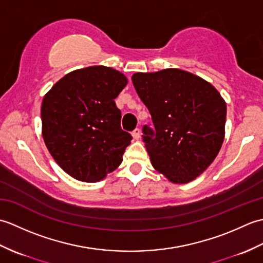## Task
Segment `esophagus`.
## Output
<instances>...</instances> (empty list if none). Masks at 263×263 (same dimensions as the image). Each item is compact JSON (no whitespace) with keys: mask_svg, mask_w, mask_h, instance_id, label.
Listing matches in <instances>:
<instances>
[{"mask_svg":"<svg viewBox=\"0 0 263 263\" xmlns=\"http://www.w3.org/2000/svg\"><path fill=\"white\" fill-rule=\"evenodd\" d=\"M140 135H141L140 128H138V127L132 132V137H133V139H136V140H139V139H140Z\"/></svg>","mask_w":263,"mask_h":263,"instance_id":"obj_1","label":"esophagus"}]
</instances>
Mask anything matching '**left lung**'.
I'll list each match as a JSON object with an SVG mask.
<instances>
[{"label": "left lung", "instance_id": "obj_1", "mask_svg": "<svg viewBox=\"0 0 263 263\" xmlns=\"http://www.w3.org/2000/svg\"><path fill=\"white\" fill-rule=\"evenodd\" d=\"M132 82L155 125L156 135L143 127L153 167L174 184L193 181L224 142V98L201 77L175 68L137 72Z\"/></svg>", "mask_w": 263, "mask_h": 263}]
</instances>
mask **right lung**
Returning a JSON list of instances; mask_svg holds the SVG:
<instances>
[{
    "label": "right lung",
    "instance_id": "1",
    "mask_svg": "<svg viewBox=\"0 0 263 263\" xmlns=\"http://www.w3.org/2000/svg\"><path fill=\"white\" fill-rule=\"evenodd\" d=\"M127 78L113 68L93 65L65 74L42 103V135L57 164L78 181H102L119 167L130 133L121 128L114 99Z\"/></svg>",
    "mask_w": 263,
    "mask_h": 263
}]
</instances>
